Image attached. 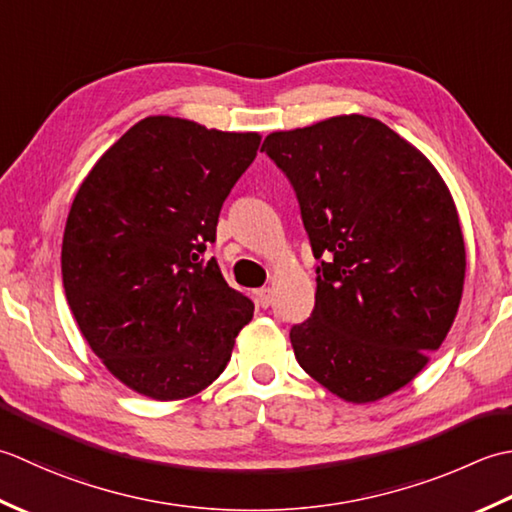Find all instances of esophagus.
<instances>
[{"label":"esophagus","mask_w":512,"mask_h":512,"mask_svg":"<svg viewBox=\"0 0 512 512\" xmlns=\"http://www.w3.org/2000/svg\"><path fill=\"white\" fill-rule=\"evenodd\" d=\"M256 300H258L260 307H269L271 305V289L269 287L256 289Z\"/></svg>","instance_id":"obj_1"}]
</instances>
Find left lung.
<instances>
[{"label": "left lung", "instance_id": "8db88e82", "mask_svg": "<svg viewBox=\"0 0 512 512\" xmlns=\"http://www.w3.org/2000/svg\"><path fill=\"white\" fill-rule=\"evenodd\" d=\"M260 152L294 187L320 263L314 311L289 331L298 364L347 402L402 389L462 300L466 249L442 176L362 114L271 132Z\"/></svg>", "mask_w": 512, "mask_h": 512}]
</instances>
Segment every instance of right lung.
Listing matches in <instances>:
<instances>
[{"instance_id":"right-lung-1","label":"right lung","mask_w":512,"mask_h":512,"mask_svg":"<svg viewBox=\"0 0 512 512\" xmlns=\"http://www.w3.org/2000/svg\"><path fill=\"white\" fill-rule=\"evenodd\" d=\"M260 134L148 117L101 156L72 201L61 276L90 349L154 400L203 391L232 358L254 302L207 249Z\"/></svg>"}]
</instances>
